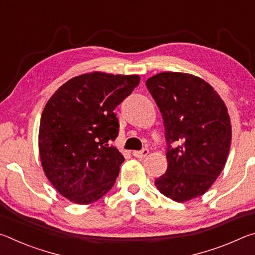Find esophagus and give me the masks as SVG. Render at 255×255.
I'll return each instance as SVG.
<instances>
[{"label":"esophagus","instance_id":"34e87169","mask_svg":"<svg viewBox=\"0 0 255 255\" xmlns=\"http://www.w3.org/2000/svg\"><path fill=\"white\" fill-rule=\"evenodd\" d=\"M148 149H143V150H133L132 152V155L135 157H137V158H143V157H145V156H147L148 155Z\"/></svg>","mask_w":255,"mask_h":255}]
</instances>
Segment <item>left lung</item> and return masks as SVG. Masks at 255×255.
<instances>
[{"label": "left lung", "instance_id": "left-lung-1", "mask_svg": "<svg viewBox=\"0 0 255 255\" xmlns=\"http://www.w3.org/2000/svg\"><path fill=\"white\" fill-rule=\"evenodd\" d=\"M161 111L167 170L155 187L185 202L208 191L225 166L232 141L227 107L209 83L188 73L163 72L146 81ZM175 142V149L170 144Z\"/></svg>", "mask_w": 255, "mask_h": 255}]
</instances>
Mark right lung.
<instances>
[{"mask_svg":"<svg viewBox=\"0 0 255 255\" xmlns=\"http://www.w3.org/2000/svg\"><path fill=\"white\" fill-rule=\"evenodd\" d=\"M139 75L85 73L64 83L42 111L41 166L57 191L89 205L114 187L125 157L111 146L118 136L114 110L139 84Z\"/></svg>","mask_w":255,"mask_h":255,"instance_id":"right-lung-1","label":"right lung"}]
</instances>
